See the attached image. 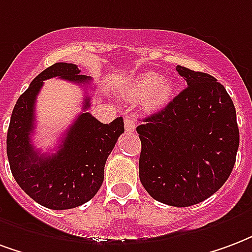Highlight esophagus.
Segmentation results:
<instances>
[{
    "instance_id": "1",
    "label": "esophagus",
    "mask_w": 252,
    "mask_h": 252,
    "mask_svg": "<svg viewBox=\"0 0 252 252\" xmlns=\"http://www.w3.org/2000/svg\"><path fill=\"white\" fill-rule=\"evenodd\" d=\"M124 124H126V132H133L136 128V121L131 117H126L124 120Z\"/></svg>"
}]
</instances>
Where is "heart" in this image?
<instances>
[{"mask_svg":"<svg viewBox=\"0 0 252 252\" xmlns=\"http://www.w3.org/2000/svg\"><path fill=\"white\" fill-rule=\"evenodd\" d=\"M173 87L171 81L161 79L155 72H147L137 76L128 87V97L132 100H143V108L148 112L163 109L172 97Z\"/></svg>","mask_w":252,"mask_h":252,"instance_id":"b5f03b06","label":"heart"}]
</instances>
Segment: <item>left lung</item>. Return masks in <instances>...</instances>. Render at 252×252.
Here are the masks:
<instances>
[{
  "label": "left lung",
  "mask_w": 252,
  "mask_h": 252,
  "mask_svg": "<svg viewBox=\"0 0 252 252\" xmlns=\"http://www.w3.org/2000/svg\"><path fill=\"white\" fill-rule=\"evenodd\" d=\"M176 70L187 88L136 128L139 176L155 200L188 207L214 195L228 179L239 129L234 102L215 77L180 65Z\"/></svg>",
  "instance_id": "obj_1"
}]
</instances>
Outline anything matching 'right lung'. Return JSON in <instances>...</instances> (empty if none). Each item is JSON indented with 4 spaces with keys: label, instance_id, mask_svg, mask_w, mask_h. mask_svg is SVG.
I'll return each instance as SVG.
<instances>
[{
    "label": "right lung",
    "instance_id": "obj_1",
    "mask_svg": "<svg viewBox=\"0 0 252 252\" xmlns=\"http://www.w3.org/2000/svg\"><path fill=\"white\" fill-rule=\"evenodd\" d=\"M52 77L89 84L77 65L56 63L42 70L17 100L6 136V154L17 184L41 206L69 210L89 202L104 182V167L124 132L123 117L109 124L85 112L91 98L84 100L83 113L65 133L56 154L42 155L32 144L36 97L44 81Z\"/></svg>",
    "mask_w": 252,
    "mask_h": 252
}]
</instances>
